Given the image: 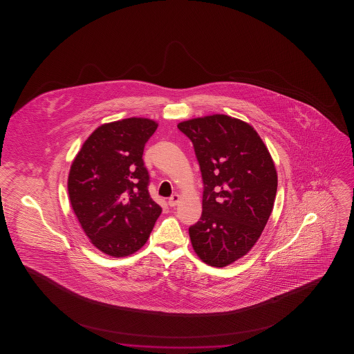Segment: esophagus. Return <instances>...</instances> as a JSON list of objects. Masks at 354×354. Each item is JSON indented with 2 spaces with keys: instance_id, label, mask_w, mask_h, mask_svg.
Instances as JSON below:
<instances>
[{
  "instance_id": "34e87169",
  "label": "esophagus",
  "mask_w": 354,
  "mask_h": 354,
  "mask_svg": "<svg viewBox=\"0 0 354 354\" xmlns=\"http://www.w3.org/2000/svg\"><path fill=\"white\" fill-rule=\"evenodd\" d=\"M179 194H173V196L170 197L169 201H168V204H169L170 207H175L176 204L179 203Z\"/></svg>"
}]
</instances>
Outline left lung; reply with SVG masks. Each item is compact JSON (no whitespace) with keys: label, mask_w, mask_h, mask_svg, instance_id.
Here are the masks:
<instances>
[{"label":"left lung","mask_w":354,"mask_h":354,"mask_svg":"<svg viewBox=\"0 0 354 354\" xmlns=\"http://www.w3.org/2000/svg\"><path fill=\"white\" fill-rule=\"evenodd\" d=\"M194 144L203 180L202 216L189 226L194 252L210 266L244 257L266 226L277 194V171L257 131L226 116L178 124Z\"/></svg>","instance_id":"8db88e82"}]
</instances>
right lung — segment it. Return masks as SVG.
I'll return each mask as SVG.
<instances>
[{
    "label": "right lung",
    "instance_id": "1",
    "mask_svg": "<svg viewBox=\"0 0 354 354\" xmlns=\"http://www.w3.org/2000/svg\"><path fill=\"white\" fill-rule=\"evenodd\" d=\"M158 124L126 118L97 128L73 160L68 189L73 213L95 247L110 257L138 252L162 208L149 194L144 147Z\"/></svg>",
    "mask_w": 354,
    "mask_h": 354
}]
</instances>
